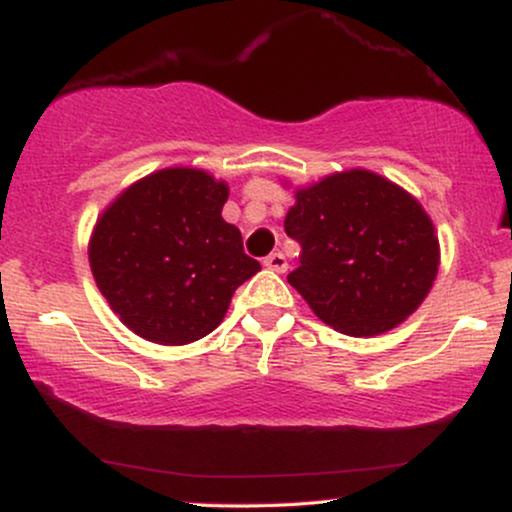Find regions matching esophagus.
<instances>
[{
  "mask_svg": "<svg viewBox=\"0 0 512 512\" xmlns=\"http://www.w3.org/2000/svg\"><path fill=\"white\" fill-rule=\"evenodd\" d=\"M263 266L268 270H273V273H285L287 270V258L282 254H270L263 258Z\"/></svg>",
  "mask_w": 512,
  "mask_h": 512,
  "instance_id": "1",
  "label": "esophagus"
}]
</instances>
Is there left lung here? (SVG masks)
Masks as SVG:
<instances>
[{
    "label": "left lung",
    "mask_w": 512,
    "mask_h": 512,
    "mask_svg": "<svg viewBox=\"0 0 512 512\" xmlns=\"http://www.w3.org/2000/svg\"><path fill=\"white\" fill-rule=\"evenodd\" d=\"M294 197L285 230L301 244V266L287 282L325 325L375 337L415 313L437 277L439 239L413 194L351 168Z\"/></svg>",
    "instance_id": "8db88e82"
}]
</instances>
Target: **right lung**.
I'll return each mask as SVG.
<instances>
[{
  "label": "right lung",
  "mask_w": 512,
  "mask_h": 512,
  "mask_svg": "<svg viewBox=\"0 0 512 512\" xmlns=\"http://www.w3.org/2000/svg\"><path fill=\"white\" fill-rule=\"evenodd\" d=\"M230 187L199 168H163L123 189L90 237V268L121 323L182 346L223 323L232 294L261 270L225 223Z\"/></svg>",
  "instance_id": "add662e5"
}]
</instances>
